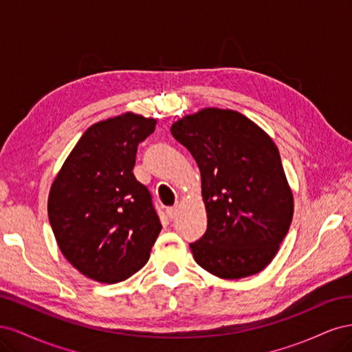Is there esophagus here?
<instances>
[{
	"mask_svg": "<svg viewBox=\"0 0 352 352\" xmlns=\"http://www.w3.org/2000/svg\"><path fill=\"white\" fill-rule=\"evenodd\" d=\"M166 211L168 219H175L177 216V207H168Z\"/></svg>",
	"mask_w": 352,
	"mask_h": 352,
	"instance_id": "1",
	"label": "esophagus"
}]
</instances>
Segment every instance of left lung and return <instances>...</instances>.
I'll list each match as a JSON object with an SVG mask.
<instances>
[{
	"label": "left lung",
	"mask_w": 352,
	"mask_h": 352,
	"mask_svg": "<svg viewBox=\"0 0 352 352\" xmlns=\"http://www.w3.org/2000/svg\"><path fill=\"white\" fill-rule=\"evenodd\" d=\"M201 172L207 230L189 243L195 261L221 279L260 273L279 251L294 216L278 146L248 117L204 109L172 124Z\"/></svg>",
	"instance_id": "8db88e82"
}]
</instances>
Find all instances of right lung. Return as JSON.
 Masks as SVG:
<instances>
[{"label":"right lung","mask_w":352,"mask_h":352,"mask_svg":"<svg viewBox=\"0 0 352 352\" xmlns=\"http://www.w3.org/2000/svg\"><path fill=\"white\" fill-rule=\"evenodd\" d=\"M155 124L135 113L92 124L51 185L48 217L60 251L92 280L131 278L162 230L150 190L133 175L138 144Z\"/></svg>","instance_id":"right-lung-1"}]
</instances>
